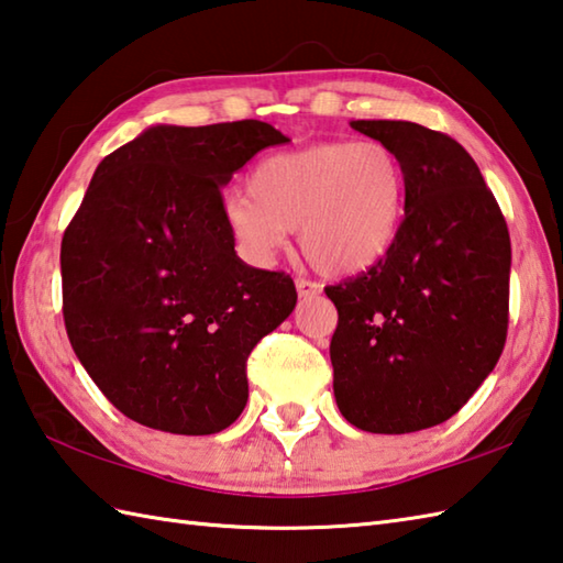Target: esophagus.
I'll return each mask as SVG.
<instances>
[{"label": "esophagus", "mask_w": 563, "mask_h": 563, "mask_svg": "<svg viewBox=\"0 0 563 563\" xmlns=\"http://www.w3.org/2000/svg\"><path fill=\"white\" fill-rule=\"evenodd\" d=\"M296 291H298V296H301V298L318 296L320 294V284L308 282V279H296Z\"/></svg>", "instance_id": "1"}]
</instances>
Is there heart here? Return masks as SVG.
<instances>
[{
  "label": "heart",
  "mask_w": 563,
  "mask_h": 563,
  "mask_svg": "<svg viewBox=\"0 0 563 563\" xmlns=\"http://www.w3.org/2000/svg\"><path fill=\"white\" fill-rule=\"evenodd\" d=\"M247 194L225 201L240 252L267 265L289 231L328 277L369 269L396 240L406 206V169L382 141H320L260 159Z\"/></svg>",
  "instance_id": "1"
}]
</instances>
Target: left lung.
I'll list each match as a JSON object with an SVG mask.
<instances>
[{
    "label": "left lung",
    "instance_id": "8db88e82",
    "mask_svg": "<svg viewBox=\"0 0 563 563\" xmlns=\"http://www.w3.org/2000/svg\"><path fill=\"white\" fill-rule=\"evenodd\" d=\"M394 147L406 216L374 267L325 286L338 308L332 391L354 428L418 432L450 420L498 364L508 335L510 235L454 137L410 121H352Z\"/></svg>",
    "mask_w": 563,
    "mask_h": 563
}]
</instances>
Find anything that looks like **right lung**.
Here are the masks:
<instances>
[{
    "instance_id": "right-lung-1",
    "label": "right lung",
    "mask_w": 563,
    "mask_h": 563,
    "mask_svg": "<svg viewBox=\"0 0 563 563\" xmlns=\"http://www.w3.org/2000/svg\"><path fill=\"white\" fill-rule=\"evenodd\" d=\"M274 125H153L101 159L60 245L63 316L91 382L125 418L213 434L247 404V357L296 306L289 274L245 265L221 187Z\"/></svg>"
}]
</instances>
